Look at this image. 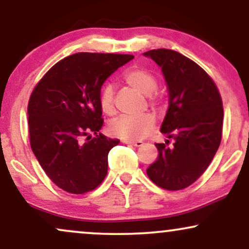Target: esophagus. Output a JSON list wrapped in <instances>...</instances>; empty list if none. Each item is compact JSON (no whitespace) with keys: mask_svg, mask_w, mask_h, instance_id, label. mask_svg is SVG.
<instances>
[{"mask_svg":"<svg viewBox=\"0 0 249 249\" xmlns=\"http://www.w3.org/2000/svg\"><path fill=\"white\" fill-rule=\"evenodd\" d=\"M122 142H124V144H130V145H133V146L136 147H141L144 145V142L142 141H136V142H131V141H122Z\"/></svg>","mask_w":249,"mask_h":249,"instance_id":"1","label":"esophagus"}]
</instances>
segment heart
<instances>
[{
	"label": "heart",
	"instance_id": "heart-1",
	"mask_svg": "<svg viewBox=\"0 0 249 249\" xmlns=\"http://www.w3.org/2000/svg\"><path fill=\"white\" fill-rule=\"evenodd\" d=\"M123 81L136 89L139 92L146 95L150 107L159 108L162 104V96L157 91L158 82L150 70L141 67L130 68L123 73ZM99 107L102 112L113 116L116 112L115 90L111 84H104L99 91ZM156 126V118L151 113H144L138 117L121 116L108 124V132L111 136L118 137L124 141H138L144 138Z\"/></svg>",
	"mask_w": 249,
	"mask_h": 249
}]
</instances>
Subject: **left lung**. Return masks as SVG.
I'll return each mask as SVG.
<instances>
[{
  "label": "left lung",
  "instance_id": "obj_1",
  "mask_svg": "<svg viewBox=\"0 0 249 249\" xmlns=\"http://www.w3.org/2000/svg\"><path fill=\"white\" fill-rule=\"evenodd\" d=\"M144 55L161 68L166 79L170 105L160 131L174 139L171 147L168 141L156 142L158 157L146 173L164 190H184L207 170L221 142V96L212 77L188 57L168 49Z\"/></svg>",
  "mask_w": 249,
  "mask_h": 249
}]
</instances>
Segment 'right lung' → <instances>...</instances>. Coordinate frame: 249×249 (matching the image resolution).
Here are the masks:
<instances>
[{
    "label": "right lung",
    "mask_w": 249,
    "mask_h": 249,
    "mask_svg": "<svg viewBox=\"0 0 249 249\" xmlns=\"http://www.w3.org/2000/svg\"><path fill=\"white\" fill-rule=\"evenodd\" d=\"M78 53L57 62L39 79L28 103L30 146L51 181L71 194L95 190L107 174V154L118 145L99 133L103 83L133 58ZM96 134L91 137L89 133Z\"/></svg>",
    "instance_id": "right-lung-1"
}]
</instances>
